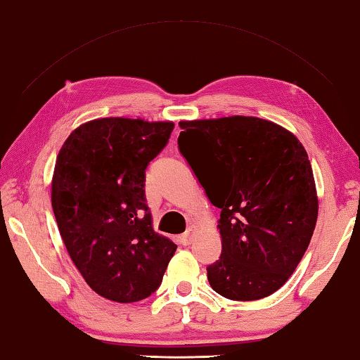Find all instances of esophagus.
Returning <instances> with one entry per match:
<instances>
[{"label": "esophagus", "mask_w": 360, "mask_h": 360, "mask_svg": "<svg viewBox=\"0 0 360 360\" xmlns=\"http://www.w3.org/2000/svg\"><path fill=\"white\" fill-rule=\"evenodd\" d=\"M198 231V226L196 225H190V228L186 229V233L181 236V243H184L185 245H190L191 244V238H193V234Z\"/></svg>", "instance_id": "obj_1"}]
</instances>
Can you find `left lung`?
<instances>
[{"label": "left lung", "instance_id": "obj_1", "mask_svg": "<svg viewBox=\"0 0 360 360\" xmlns=\"http://www.w3.org/2000/svg\"><path fill=\"white\" fill-rule=\"evenodd\" d=\"M179 124V150L221 210V255L207 266L210 287L238 302L271 295L293 274L316 228L308 153L285 127L255 116Z\"/></svg>", "mask_w": 360, "mask_h": 360}]
</instances>
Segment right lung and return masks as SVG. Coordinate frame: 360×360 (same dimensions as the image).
I'll return each mask as SVG.
<instances>
[{
	"mask_svg": "<svg viewBox=\"0 0 360 360\" xmlns=\"http://www.w3.org/2000/svg\"><path fill=\"white\" fill-rule=\"evenodd\" d=\"M172 129V121L100 117L76 127L57 155L58 231L87 285L111 302L150 297L176 250L153 229L143 190L145 169Z\"/></svg>",
	"mask_w": 360,
	"mask_h": 360,
	"instance_id": "right-lung-1",
	"label": "right lung"
}]
</instances>
